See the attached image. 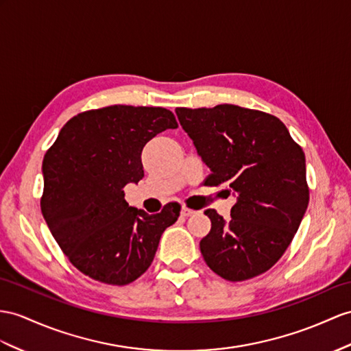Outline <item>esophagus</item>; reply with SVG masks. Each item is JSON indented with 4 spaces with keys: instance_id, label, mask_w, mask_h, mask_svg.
I'll list each match as a JSON object with an SVG mask.
<instances>
[{
    "instance_id": "1",
    "label": "esophagus",
    "mask_w": 351,
    "mask_h": 351,
    "mask_svg": "<svg viewBox=\"0 0 351 351\" xmlns=\"http://www.w3.org/2000/svg\"><path fill=\"white\" fill-rule=\"evenodd\" d=\"M180 215H182L183 217H189V216L195 215V211H193V210H191V208H187V207H183V208H182V211H180Z\"/></svg>"
}]
</instances>
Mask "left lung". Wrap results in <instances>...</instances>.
<instances>
[{
	"mask_svg": "<svg viewBox=\"0 0 351 351\" xmlns=\"http://www.w3.org/2000/svg\"><path fill=\"white\" fill-rule=\"evenodd\" d=\"M176 113L211 171L205 184L237 196L229 220L205 210L211 220L199 243L205 263L228 281L263 274L292 243L308 207L301 146L278 117L259 110L220 104Z\"/></svg>",
	"mask_w": 351,
	"mask_h": 351,
	"instance_id": "8db88e82",
	"label": "left lung"
}]
</instances>
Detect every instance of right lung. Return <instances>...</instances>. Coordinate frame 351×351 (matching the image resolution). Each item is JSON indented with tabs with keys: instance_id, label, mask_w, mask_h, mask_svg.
I'll return each mask as SVG.
<instances>
[{
	"instance_id": "right-lung-1",
	"label": "right lung",
	"mask_w": 351,
	"mask_h": 351,
	"mask_svg": "<svg viewBox=\"0 0 351 351\" xmlns=\"http://www.w3.org/2000/svg\"><path fill=\"white\" fill-rule=\"evenodd\" d=\"M177 126L167 108L110 106L70 119L46 152L43 217L84 276L125 286L152 265L180 205L169 202L147 215L128 205L123 187L144 177L141 152L147 141Z\"/></svg>"
}]
</instances>
